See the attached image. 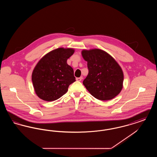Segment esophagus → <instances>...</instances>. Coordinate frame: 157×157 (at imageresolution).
I'll use <instances>...</instances> for the list:
<instances>
[{"label":"esophagus","instance_id":"1","mask_svg":"<svg viewBox=\"0 0 157 157\" xmlns=\"http://www.w3.org/2000/svg\"><path fill=\"white\" fill-rule=\"evenodd\" d=\"M82 79H83V78H82V77H80V78H76V80L77 81H81Z\"/></svg>","mask_w":157,"mask_h":157}]
</instances>
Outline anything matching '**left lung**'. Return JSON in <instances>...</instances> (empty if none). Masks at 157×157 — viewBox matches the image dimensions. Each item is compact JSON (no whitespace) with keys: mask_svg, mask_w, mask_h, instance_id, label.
Returning a JSON list of instances; mask_svg holds the SVG:
<instances>
[{"mask_svg":"<svg viewBox=\"0 0 157 157\" xmlns=\"http://www.w3.org/2000/svg\"><path fill=\"white\" fill-rule=\"evenodd\" d=\"M82 55L88 62L89 70L83 84L90 94L101 101H109L117 96L124 81V74L117 62L99 49L83 50Z\"/></svg>","mask_w":157,"mask_h":157,"instance_id":"1","label":"left lung"}]
</instances>
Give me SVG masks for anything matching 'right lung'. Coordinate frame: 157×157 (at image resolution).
I'll return each instance as SVG.
<instances>
[{"instance_id": "right-lung-1", "label": "right lung", "mask_w": 157, "mask_h": 157, "mask_svg": "<svg viewBox=\"0 0 157 157\" xmlns=\"http://www.w3.org/2000/svg\"><path fill=\"white\" fill-rule=\"evenodd\" d=\"M74 52L72 48H59L48 53L38 62L32 75L38 97L53 101L67 92L69 86L76 81L74 69L67 63Z\"/></svg>"}]
</instances>
